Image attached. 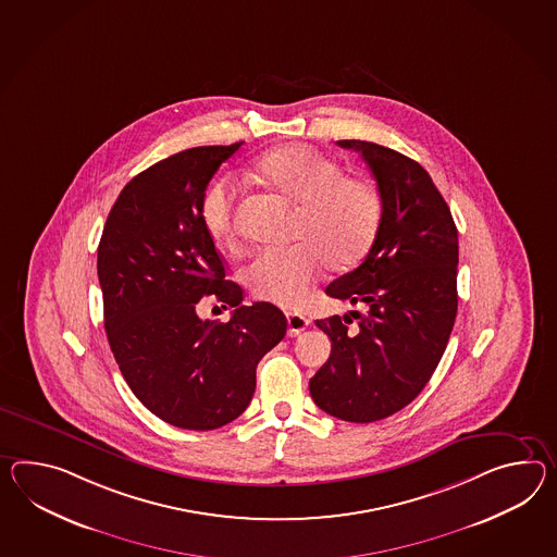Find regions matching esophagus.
Masks as SVG:
<instances>
[{
    "mask_svg": "<svg viewBox=\"0 0 557 557\" xmlns=\"http://www.w3.org/2000/svg\"><path fill=\"white\" fill-rule=\"evenodd\" d=\"M308 326H310V320L306 315L296 312L287 313V334L289 336H299Z\"/></svg>",
    "mask_w": 557,
    "mask_h": 557,
    "instance_id": "obj_1",
    "label": "esophagus"
}]
</instances>
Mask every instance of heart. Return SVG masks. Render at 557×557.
Returning a JSON list of instances; mask_svg holds the SVG:
<instances>
[{
	"mask_svg": "<svg viewBox=\"0 0 557 557\" xmlns=\"http://www.w3.org/2000/svg\"><path fill=\"white\" fill-rule=\"evenodd\" d=\"M251 177L298 205L294 239L299 244L263 249L242 272L256 298L299 308L322 263L342 272L367 256L382 219V199L372 181L342 175L338 161L298 143L263 152L251 166ZM235 197L233 178L223 177L201 199L205 231L219 244L235 242Z\"/></svg>",
	"mask_w": 557,
	"mask_h": 557,
	"instance_id": "b5f03b06",
	"label": "heart"
}]
</instances>
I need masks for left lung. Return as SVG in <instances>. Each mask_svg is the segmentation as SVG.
<instances>
[{"label": "left lung", "instance_id": "obj_1", "mask_svg": "<svg viewBox=\"0 0 557 557\" xmlns=\"http://www.w3.org/2000/svg\"><path fill=\"white\" fill-rule=\"evenodd\" d=\"M338 145L370 166L382 219L364 261L326 287L330 298L358 310L315 320L332 352L310 394L336 419L374 422L412 403L443 358L457 315L459 237L421 164L376 143ZM352 317L359 326L348 331Z\"/></svg>", "mask_w": 557, "mask_h": 557}]
</instances>
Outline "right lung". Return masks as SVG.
<instances>
[{
    "label": "right lung",
    "instance_id": "obj_1",
    "mask_svg": "<svg viewBox=\"0 0 557 557\" xmlns=\"http://www.w3.org/2000/svg\"><path fill=\"white\" fill-rule=\"evenodd\" d=\"M242 143L195 147L152 164L121 190L98 245L110 350L136 398L161 421L213 431L256 393L258 362L285 336L270 301L242 306V287L201 221L209 181ZM203 297L235 307L201 321Z\"/></svg>",
    "mask_w": 557,
    "mask_h": 557
}]
</instances>
